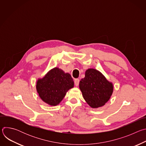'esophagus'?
Returning <instances> with one entry per match:
<instances>
[{
  "label": "esophagus",
  "mask_w": 146,
  "mask_h": 146,
  "mask_svg": "<svg viewBox=\"0 0 146 146\" xmlns=\"http://www.w3.org/2000/svg\"><path fill=\"white\" fill-rule=\"evenodd\" d=\"M79 82H80L79 79L76 78V79H75V80H74V84H75V86H76V87H77V86H78V84H79Z\"/></svg>",
  "instance_id": "34e87169"
}]
</instances>
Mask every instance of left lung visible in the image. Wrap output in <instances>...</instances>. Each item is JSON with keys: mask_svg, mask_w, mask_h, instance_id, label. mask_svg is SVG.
<instances>
[{"mask_svg": "<svg viewBox=\"0 0 146 146\" xmlns=\"http://www.w3.org/2000/svg\"><path fill=\"white\" fill-rule=\"evenodd\" d=\"M79 88L88 105L96 109L105 105L110 99L114 90L113 82L107 80L99 70L90 68L81 80Z\"/></svg>", "mask_w": 146, "mask_h": 146, "instance_id": "1", "label": "left lung"}]
</instances>
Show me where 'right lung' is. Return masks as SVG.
I'll return each instance as SVG.
<instances>
[{
  "mask_svg": "<svg viewBox=\"0 0 146 146\" xmlns=\"http://www.w3.org/2000/svg\"><path fill=\"white\" fill-rule=\"evenodd\" d=\"M36 91L44 102L51 106L60 103L67 92L74 87V81L70 74L55 67L50 70L36 82Z\"/></svg>",
  "mask_w": 146,
  "mask_h": 146,
  "instance_id": "right-lung-1",
  "label": "right lung"
}]
</instances>
